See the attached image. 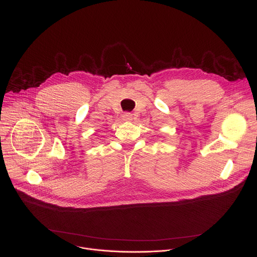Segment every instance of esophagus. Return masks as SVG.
<instances>
[{
    "label": "esophagus",
    "instance_id": "esophagus-1",
    "mask_svg": "<svg viewBox=\"0 0 257 257\" xmlns=\"http://www.w3.org/2000/svg\"><path fill=\"white\" fill-rule=\"evenodd\" d=\"M123 119H124V120H127V121L131 120V119H132V114L129 113V112L124 113V114H123Z\"/></svg>",
    "mask_w": 257,
    "mask_h": 257
}]
</instances>
